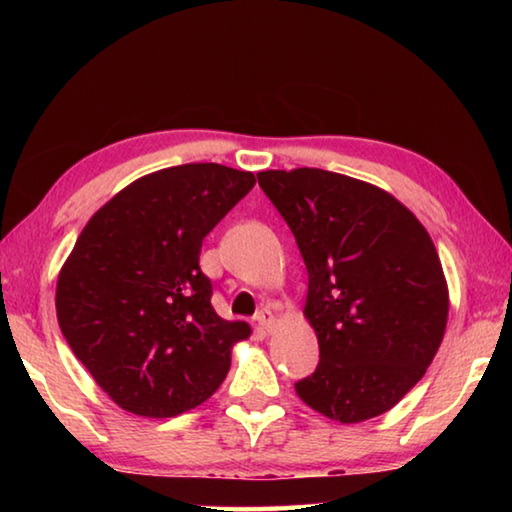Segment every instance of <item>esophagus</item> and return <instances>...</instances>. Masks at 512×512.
Masks as SVG:
<instances>
[{
  "mask_svg": "<svg viewBox=\"0 0 512 512\" xmlns=\"http://www.w3.org/2000/svg\"><path fill=\"white\" fill-rule=\"evenodd\" d=\"M255 320H257V325L262 327V329H271V327L275 325V316H273V311H271V309H266V307L257 311Z\"/></svg>",
  "mask_w": 512,
  "mask_h": 512,
  "instance_id": "esophagus-1",
  "label": "esophagus"
}]
</instances>
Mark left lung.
Here are the masks:
<instances>
[{"label":"left lung","instance_id":"1","mask_svg":"<svg viewBox=\"0 0 512 512\" xmlns=\"http://www.w3.org/2000/svg\"><path fill=\"white\" fill-rule=\"evenodd\" d=\"M309 273L305 316L320 361L296 393L343 424L386 413L443 341L449 293L436 246L384 189L323 169L259 171Z\"/></svg>","mask_w":512,"mask_h":512}]
</instances>
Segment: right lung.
I'll use <instances>...</instances> for the list:
<instances>
[{
  "label": "right lung",
  "instance_id": "right-lung-1",
  "mask_svg": "<svg viewBox=\"0 0 512 512\" xmlns=\"http://www.w3.org/2000/svg\"><path fill=\"white\" fill-rule=\"evenodd\" d=\"M255 185L214 162L160 169L121 189L76 239L56 284L69 348L121 409L173 418L205 402L248 323L223 320L203 239Z\"/></svg>",
  "mask_w": 512,
  "mask_h": 512
}]
</instances>
